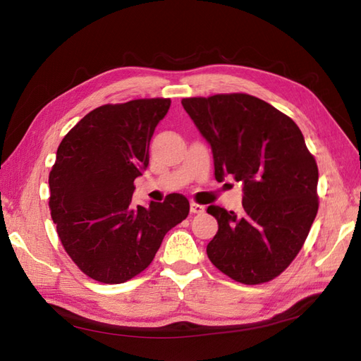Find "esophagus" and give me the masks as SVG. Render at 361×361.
I'll return each mask as SVG.
<instances>
[{"instance_id":"1","label":"esophagus","mask_w":361,"mask_h":361,"mask_svg":"<svg viewBox=\"0 0 361 361\" xmlns=\"http://www.w3.org/2000/svg\"><path fill=\"white\" fill-rule=\"evenodd\" d=\"M190 212L193 214H202L205 212V207L204 205H199V204H195L191 202L190 204Z\"/></svg>"}]
</instances>
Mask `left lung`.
I'll list each match as a JSON object with an SVG mask.
<instances>
[{
    "label": "left lung",
    "instance_id": "left-lung-1",
    "mask_svg": "<svg viewBox=\"0 0 361 361\" xmlns=\"http://www.w3.org/2000/svg\"><path fill=\"white\" fill-rule=\"evenodd\" d=\"M213 153L214 178L243 183V210L210 205L218 233L207 255L222 274L261 284L284 271L318 212V168L290 117L248 94L183 99Z\"/></svg>",
    "mask_w": 361,
    "mask_h": 361
}]
</instances>
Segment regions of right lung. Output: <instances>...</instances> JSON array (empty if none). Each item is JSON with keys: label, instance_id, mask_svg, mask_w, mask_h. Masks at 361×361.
Segmentation results:
<instances>
[{"label": "right lung", "instance_id": "obj_1", "mask_svg": "<svg viewBox=\"0 0 361 361\" xmlns=\"http://www.w3.org/2000/svg\"><path fill=\"white\" fill-rule=\"evenodd\" d=\"M170 99L103 105L65 135L49 174L52 221L65 250L95 281L120 284L154 259L168 230L188 216L185 196L134 207V179L149 164V140Z\"/></svg>", "mask_w": 361, "mask_h": 361}]
</instances>
